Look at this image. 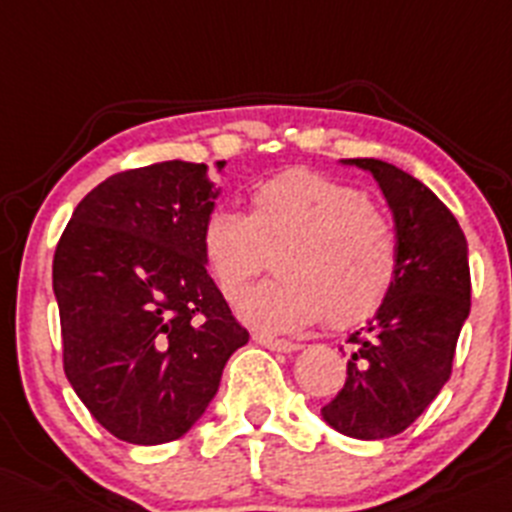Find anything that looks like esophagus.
I'll return each instance as SVG.
<instances>
[{
  "mask_svg": "<svg viewBox=\"0 0 512 512\" xmlns=\"http://www.w3.org/2000/svg\"><path fill=\"white\" fill-rule=\"evenodd\" d=\"M253 342L261 344V347H266V349H271V352H284V354H291L299 349V344L296 342H289V339H276V337H271V334H264V332L253 334Z\"/></svg>",
  "mask_w": 512,
  "mask_h": 512,
  "instance_id": "1",
  "label": "esophagus"
}]
</instances>
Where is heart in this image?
Listing matches in <instances>:
<instances>
[{
  "label": "heart",
  "mask_w": 512,
  "mask_h": 512,
  "mask_svg": "<svg viewBox=\"0 0 512 512\" xmlns=\"http://www.w3.org/2000/svg\"><path fill=\"white\" fill-rule=\"evenodd\" d=\"M201 253L218 289L238 301L266 266L279 274L243 299L241 319L261 332H299L326 316L354 326L382 306L397 274L384 213L342 180L291 168L251 193V213L213 208Z\"/></svg>",
  "instance_id": "1"
}]
</instances>
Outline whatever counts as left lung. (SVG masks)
Listing matches in <instances>:
<instances>
[{"mask_svg":"<svg viewBox=\"0 0 512 512\" xmlns=\"http://www.w3.org/2000/svg\"><path fill=\"white\" fill-rule=\"evenodd\" d=\"M342 163L372 173L387 198L397 274L377 314L349 337L347 382L321 417L354 440H384L405 432L450 379L470 314L467 241L450 208L410 173L377 158Z\"/></svg>","mask_w":512,"mask_h":512,"instance_id":"1","label":"left lung"}]
</instances>
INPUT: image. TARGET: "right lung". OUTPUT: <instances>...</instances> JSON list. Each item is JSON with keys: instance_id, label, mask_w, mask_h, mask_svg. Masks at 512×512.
Instances as JSON below:
<instances>
[{"instance_id": "add662e5", "label": "right lung", "mask_w": 512, "mask_h": 512, "mask_svg": "<svg viewBox=\"0 0 512 512\" xmlns=\"http://www.w3.org/2000/svg\"><path fill=\"white\" fill-rule=\"evenodd\" d=\"M218 193L206 163L125 170L77 203L57 243L65 374L123 442L186 435L216 397L228 357L248 342L201 253Z\"/></svg>"}]
</instances>
